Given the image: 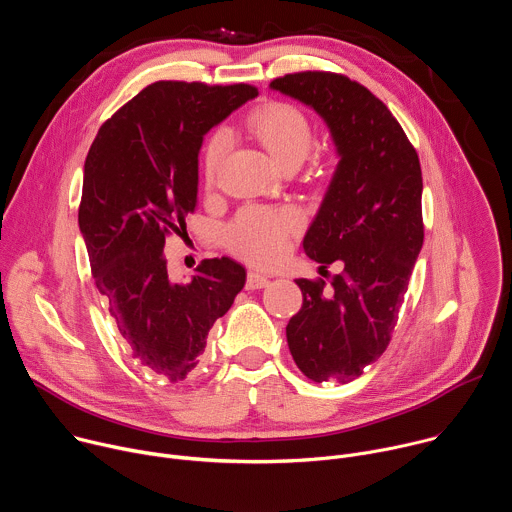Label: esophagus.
<instances>
[{
  "label": "esophagus",
  "mask_w": 512,
  "mask_h": 512,
  "mask_svg": "<svg viewBox=\"0 0 512 512\" xmlns=\"http://www.w3.org/2000/svg\"><path fill=\"white\" fill-rule=\"evenodd\" d=\"M267 283H269V275H265V273L259 271V269L249 271V275H247V287H249V289H261V287H265Z\"/></svg>",
  "instance_id": "esophagus-1"
}]
</instances>
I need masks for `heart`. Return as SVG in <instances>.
I'll return each instance as SVG.
<instances>
[{"label":"heart","instance_id":"b5f03b06","mask_svg":"<svg viewBox=\"0 0 512 512\" xmlns=\"http://www.w3.org/2000/svg\"><path fill=\"white\" fill-rule=\"evenodd\" d=\"M247 131L259 141L267 156L281 168H296L310 152L314 139L308 115L291 103L269 101L247 117ZM229 150V135L214 131L202 150V174L208 186L221 172ZM298 223L296 212L287 208L249 206L237 214L227 231L233 251L253 261H271L283 249L287 235Z\"/></svg>","mask_w":512,"mask_h":512}]
</instances>
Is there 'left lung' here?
Listing matches in <instances>:
<instances>
[{
  "label": "left lung",
  "instance_id": "8db88e82",
  "mask_svg": "<svg viewBox=\"0 0 512 512\" xmlns=\"http://www.w3.org/2000/svg\"><path fill=\"white\" fill-rule=\"evenodd\" d=\"M271 89L312 107L340 158L304 251L320 269L340 261L342 271L328 287L296 279L304 304L285 334L308 379L344 385L387 350L397 324L423 245L421 166L399 121L360 83L306 70L271 81Z\"/></svg>",
  "mask_w": 512,
  "mask_h": 512
}]
</instances>
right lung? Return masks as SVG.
Segmentation results:
<instances>
[{
  "label": "right lung",
  "instance_id": "add662e5",
  "mask_svg": "<svg viewBox=\"0 0 512 512\" xmlns=\"http://www.w3.org/2000/svg\"><path fill=\"white\" fill-rule=\"evenodd\" d=\"M255 97L243 83H152L101 125L85 162L79 227L95 285L129 356L166 383L196 371L212 324L245 285L229 257L176 283L164 245L196 208L204 133Z\"/></svg>",
  "mask_w": 512,
  "mask_h": 512
}]
</instances>
